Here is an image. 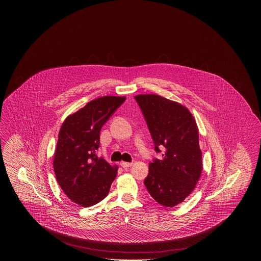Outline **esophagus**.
<instances>
[{"label":"esophagus","mask_w":261,"mask_h":261,"mask_svg":"<svg viewBox=\"0 0 261 261\" xmlns=\"http://www.w3.org/2000/svg\"><path fill=\"white\" fill-rule=\"evenodd\" d=\"M132 162H122L120 163V165L123 167V168H127V167H130V166H132Z\"/></svg>","instance_id":"esophagus-1"}]
</instances>
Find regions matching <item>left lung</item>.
Segmentation results:
<instances>
[{"instance_id": "left-lung-1", "label": "left lung", "mask_w": 261, "mask_h": 261, "mask_svg": "<svg viewBox=\"0 0 261 261\" xmlns=\"http://www.w3.org/2000/svg\"><path fill=\"white\" fill-rule=\"evenodd\" d=\"M155 150L162 160L149 163L144 184L156 202L173 207L195 190L202 171L199 128L183 105L154 94L137 95Z\"/></svg>"}]
</instances>
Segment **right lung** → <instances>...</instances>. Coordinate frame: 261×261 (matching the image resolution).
<instances>
[{"instance_id":"add662e5","label":"right lung","mask_w":261,"mask_h":261,"mask_svg":"<svg viewBox=\"0 0 261 261\" xmlns=\"http://www.w3.org/2000/svg\"><path fill=\"white\" fill-rule=\"evenodd\" d=\"M126 97L105 96L89 101L62 123L54 155V171L64 194L89 207L105 199L116 177L112 166L96 154L99 132Z\"/></svg>"}]
</instances>
